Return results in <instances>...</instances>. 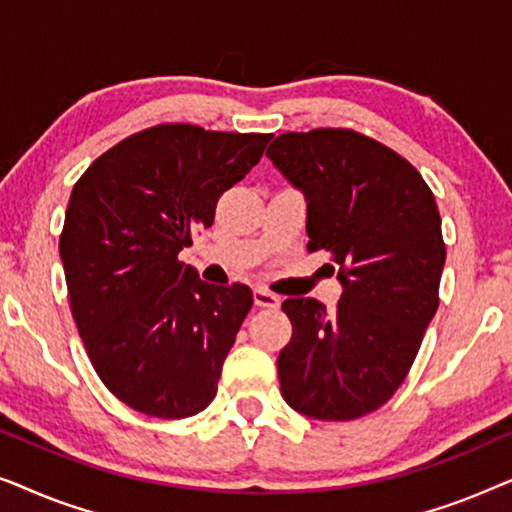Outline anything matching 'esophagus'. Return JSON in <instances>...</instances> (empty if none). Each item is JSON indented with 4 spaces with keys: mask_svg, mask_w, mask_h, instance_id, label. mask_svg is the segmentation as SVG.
Masks as SVG:
<instances>
[{
    "mask_svg": "<svg viewBox=\"0 0 512 512\" xmlns=\"http://www.w3.org/2000/svg\"><path fill=\"white\" fill-rule=\"evenodd\" d=\"M254 303L258 307H279V298L272 291L263 289V286H256V289H254Z\"/></svg>",
    "mask_w": 512,
    "mask_h": 512,
    "instance_id": "1",
    "label": "esophagus"
}]
</instances>
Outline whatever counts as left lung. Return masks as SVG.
<instances>
[{
	"instance_id": "obj_1",
	"label": "left lung",
	"mask_w": 512,
	"mask_h": 512,
	"mask_svg": "<svg viewBox=\"0 0 512 512\" xmlns=\"http://www.w3.org/2000/svg\"><path fill=\"white\" fill-rule=\"evenodd\" d=\"M265 156L305 195L307 249L328 251L342 284L335 310L282 303L293 326L277 359L282 396L314 419L363 417L401 387L438 310L436 198L408 160L354 130L286 132Z\"/></svg>"
}]
</instances>
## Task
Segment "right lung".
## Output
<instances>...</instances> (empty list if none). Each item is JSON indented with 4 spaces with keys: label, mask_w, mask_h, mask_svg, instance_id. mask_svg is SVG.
<instances>
[{
    "label": "right lung",
    "mask_w": 512,
    "mask_h": 512,
    "mask_svg": "<svg viewBox=\"0 0 512 512\" xmlns=\"http://www.w3.org/2000/svg\"><path fill=\"white\" fill-rule=\"evenodd\" d=\"M270 139L156 125L102 153L72 188L60 235L69 305L95 373L132 410L181 419L214 401L254 296L202 282L177 256Z\"/></svg>",
    "instance_id": "right-lung-1"
}]
</instances>
